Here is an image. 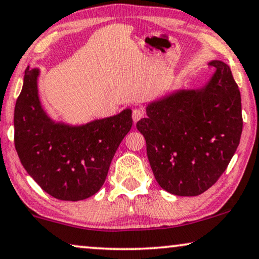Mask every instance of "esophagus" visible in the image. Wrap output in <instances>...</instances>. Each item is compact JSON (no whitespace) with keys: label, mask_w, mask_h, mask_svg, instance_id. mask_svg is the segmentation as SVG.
<instances>
[{"label":"esophagus","mask_w":259,"mask_h":259,"mask_svg":"<svg viewBox=\"0 0 259 259\" xmlns=\"http://www.w3.org/2000/svg\"><path fill=\"white\" fill-rule=\"evenodd\" d=\"M146 116V110L144 109H135L133 111V119L134 122H139L141 118H143V117Z\"/></svg>","instance_id":"34e87169"}]
</instances>
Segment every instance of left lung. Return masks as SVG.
Here are the masks:
<instances>
[{"label":"left lung","mask_w":259,"mask_h":259,"mask_svg":"<svg viewBox=\"0 0 259 259\" xmlns=\"http://www.w3.org/2000/svg\"><path fill=\"white\" fill-rule=\"evenodd\" d=\"M215 73L201 90L178 91L148 105L136 124L146 139L155 179L164 191L195 196L212 187L239 146L242 99L230 67L211 64Z\"/></svg>","instance_id":"8db88e82"}]
</instances>
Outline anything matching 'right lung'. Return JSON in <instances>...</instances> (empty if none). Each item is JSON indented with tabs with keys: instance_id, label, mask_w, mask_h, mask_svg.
I'll return each mask as SVG.
<instances>
[{
	"instance_id": "1",
	"label": "right lung",
	"mask_w": 259,
	"mask_h": 259,
	"mask_svg": "<svg viewBox=\"0 0 259 259\" xmlns=\"http://www.w3.org/2000/svg\"><path fill=\"white\" fill-rule=\"evenodd\" d=\"M36 68L25 71L14 111V143L25 169L45 192L65 201L84 200L104 184L117 148L133 126L132 110L81 126L55 124L37 97Z\"/></svg>"
}]
</instances>
